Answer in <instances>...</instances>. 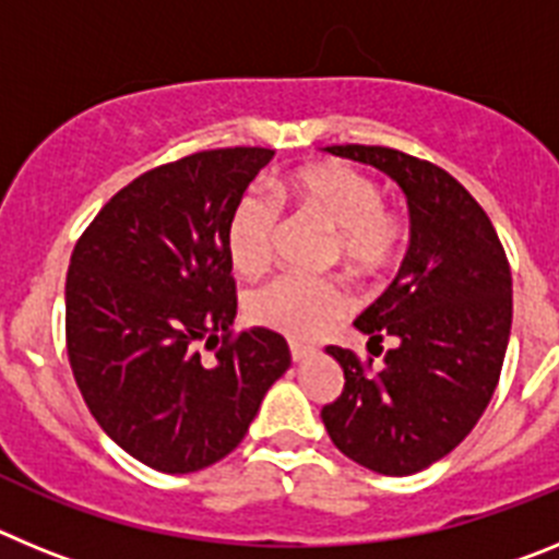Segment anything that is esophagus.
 <instances>
[{"label":"esophagus","mask_w":559,"mask_h":559,"mask_svg":"<svg viewBox=\"0 0 559 559\" xmlns=\"http://www.w3.org/2000/svg\"><path fill=\"white\" fill-rule=\"evenodd\" d=\"M316 349L313 347H302V344H290V358L296 360V364H302V360L313 358Z\"/></svg>","instance_id":"esophagus-1"}]
</instances>
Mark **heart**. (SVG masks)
Segmentation results:
<instances>
[{
    "label": "heart",
    "mask_w": 559,
    "mask_h": 559,
    "mask_svg": "<svg viewBox=\"0 0 559 559\" xmlns=\"http://www.w3.org/2000/svg\"><path fill=\"white\" fill-rule=\"evenodd\" d=\"M285 199L335 231V257L358 274L386 269L400 249L397 215L383 206V190L374 179L338 162L310 165L283 185ZM280 210L271 199L251 192L235 206L226 229L231 265L240 274H260L274 257ZM349 290L333 280L283 274L260 285L246 310L257 324L296 341L328 333L349 310Z\"/></svg>",
    "instance_id": "heart-1"
}]
</instances>
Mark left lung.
I'll return each instance as SVG.
<instances>
[{
	"mask_svg": "<svg viewBox=\"0 0 559 559\" xmlns=\"http://www.w3.org/2000/svg\"><path fill=\"white\" fill-rule=\"evenodd\" d=\"M324 151L386 173L408 201L412 243L394 283L355 319L369 349L383 338L394 349L369 374L355 353L328 347L344 392L322 423L360 467L412 476L448 456L496 392L512 328L510 263L487 212L442 167L378 145Z\"/></svg>",
	"mask_w": 559,
	"mask_h": 559,
	"instance_id": "left-lung-1",
	"label": "left lung"
}]
</instances>
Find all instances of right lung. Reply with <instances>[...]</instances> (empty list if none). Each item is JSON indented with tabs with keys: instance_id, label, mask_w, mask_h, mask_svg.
<instances>
[{
	"instance_id": "1",
	"label": "right lung",
	"mask_w": 559,
	"mask_h": 559,
	"mask_svg": "<svg viewBox=\"0 0 559 559\" xmlns=\"http://www.w3.org/2000/svg\"><path fill=\"white\" fill-rule=\"evenodd\" d=\"M269 147H221L142 173L78 240L67 349L103 431L162 473H195L240 445L290 367L288 341L237 316L226 229ZM225 335L215 365L201 340Z\"/></svg>"
}]
</instances>
